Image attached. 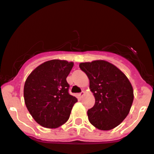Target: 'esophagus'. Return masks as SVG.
<instances>
[{
  "label": "esophagus",
  "instance_id": "34e87169",
  "mask_svg": "<svg viewBox=\"0 0 154 154\" xmlns=\"http://www.w3.org/2000/svg\"><path fill=\"white\" fill-rule=\"evenodd\" d=\"M84 94H85V92H84V91H82V92H81L80 94H78V96H79V97H80V98H82V96H84Z\"/></svg>",
  "mask_w": 154,
  "mask_h": 154
}]
</instances>
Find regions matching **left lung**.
<instances>
[{"mask_svg": "<svg viewBox=\"0 0 154 154\" xmlns=\"http://www.w3.org/2000/svg\"><path fill=\"white\" fill-rule=\"evenodd\" d=\"M80 68L90 80L95 104L88 110L93 126L110 130L121 124L129 114L134 91L126 76L116 66L103 60L80 63Z\"/></svg>", "mask_w": 154, "mask_h": 154, "instance_id": "8db88e82", "label": "left lung"}]
</instances>
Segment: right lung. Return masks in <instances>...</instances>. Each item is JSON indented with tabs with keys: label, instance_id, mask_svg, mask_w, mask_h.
Wrapping results in <instances>:
<instances>
[{
	"label": "right lung",
	"instance_id": "add662e5",
	"mask_svg": "<svg viewBox=\"0 0 154 154\" xmlns=\"http://www.w3.org/2000/svg\"><path fill=\"white\" fill-rule=\"evenodd\" d=\"M73 62L51 60L29 74L24 85L27 109L42 126L55 129L65 124L77 99L69 94L66 77Z\"/></svg>",
	"mask_w": 154,
	"mask_h": 154
}]
</instances>
